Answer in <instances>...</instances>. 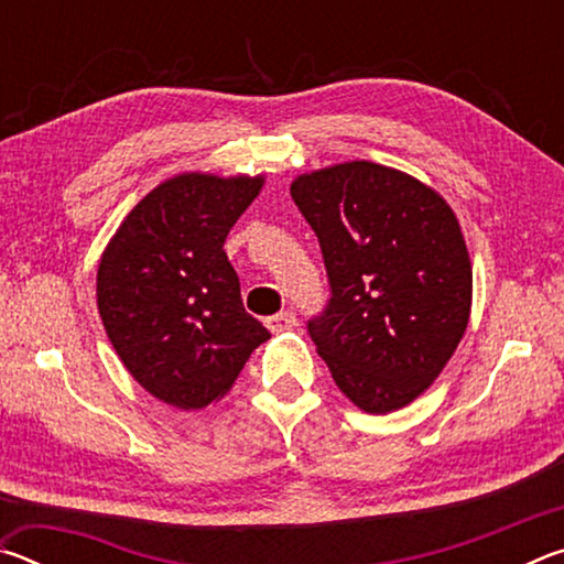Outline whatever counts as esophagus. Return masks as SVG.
<instances>
[{"label":"esophagus","mask_w":564,"mask_h":564,"mask_svg":"<svg viewBox=\"0 0 564 564\" xmlns=\"http://www.w3.org/2000/svg\"><path fill=\"white\" fill-rule=\"evenodd\" d=\"M295 326H299V321H295V316H293V313H289V311L275 313V316L265 318V328H269L271 333H275V336H279V333H289Z\"/></svg>","instance_id":"34e87169"}]
</instances>
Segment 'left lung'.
Here are the masks:
<instances>
[{"instance_id": "left-lung-1", "label": "left lung", "mask_w": 564, "mask_h": 564, "mask_svg": "<svg viewBox=\"0 0 564 564\" xmlns=\"http://www.w3.org/2000/svg\"><path fill=\"white\" fill-rule=\"evenodd\" d=\"M318 236L330 301L308 321L352 405L393 413L443 373L470 321L473 263L457 216L423 181L373 161L293 178Z\"/></svg>"}]
</instances>
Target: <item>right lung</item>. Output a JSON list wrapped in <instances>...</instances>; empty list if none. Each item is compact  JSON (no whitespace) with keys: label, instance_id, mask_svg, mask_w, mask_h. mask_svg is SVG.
Returning a JSON list of instances; mask_svg holds the SVG:
<instances>
[{"label":"right lung","instance_id":"right-lung-1","mask_svg":"<svg viewBox=\"0 0 564 564\" xmlns=\"http://www.w3.org/2000/svg\"><path fill=\"white\" fill-rule=\"evenodd\" d=\"M259 176L186 171L151 188L111 236L97 271L104 330L137 383L178 410L221 400L271 338L248 316L224 241Z\"/></svg>","mask_w":564,"mask_h":564}]
</instances>
